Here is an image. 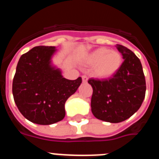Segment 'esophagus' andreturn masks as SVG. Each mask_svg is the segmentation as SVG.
I'll use <instances>...</instances> for the list:
<instances>
[{"instance_id": "esophagus-1", "label": "esophagus", "mask_w": 159, "mask_h": 159, "mask_svg": "<svg viewBox=\"0 0 159 159\" xmlns=\"http://www.w3.org/2000/svg\"><path fill=\"white\" fill-rule=\"evenodd\" d=\"M82 80H83V83H87V82H88V78L86 76V75H83Z\"/></svg>"}]
</instances>
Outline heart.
<instances>
[{
	"label": "heart",
	"mask_w": 159,
	"mask_h": 159,
	"mask_svg": "<svg viewBox=\"0 0 159 159\" xmlns=\"http://www.w3.org/2000/svg\"><path fill=\"white\" fill-rule=\"evenodd\" d=\"M85 64L94 66L92 73L99 79H108L116 75L123 64V57L118 51L106 47L95 49L88 54Z\"/></svg>",
	"instance_id": "b5f03b06"
}]
</instances>
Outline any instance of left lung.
<instances>
[{"instance_id":"obj_1","label":"left lung","mask_w":159,"mask_h":159,"mask_svg":"<svg viewBox=\"0 0 159 159\" xmlns=\"http://www.w3.org/2000/svg\"><path fill=\"white\" fill-rule=\"evenodd\" d=\"M116 48L124 61L116 75L109 80H88L93 88L92 114L98 119L112 123L124 121L139 109L147 88L139 59L124 46L117 44Z\"/></svg>"}]
</instances>
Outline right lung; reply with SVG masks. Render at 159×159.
<instances>
[{
    "instance_id": "obj_1",
    "label": "right lung",
    "mask_w": 159,
    "mask_h": 159,
    "mask_svg": "<svg viewBox=\"0 0 159 159\" xmlns=\"http://www.w3.org/2000/svg\"><path fill=\"white\" fill-rule=\"evenodd\" d=\"M53 46H37L20 57L13 81L12 95L20 112L32 123L50 125L65 116L64 104L82 83L64 78L52 63Z\"/></svg>"
}]
</instances>
